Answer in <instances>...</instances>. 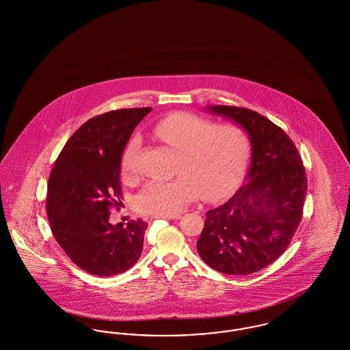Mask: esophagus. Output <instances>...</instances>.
<instances>
[{"label": "esophagus", "instance_id": "esophagus-1", "mask_svg": "<svg viewBox=\"0 0 350 350\" xmlns=\"http://www.w3.org/2000/svg\"><path fill=\"white\" fill-rule=\"evenodd\" d=\"M156 219H167V220H174V219H180L181 215H173V217H164V215H157L154 217Z\"/></svg>", "mask_w": 350, "mask_h": 350}]
</instances>
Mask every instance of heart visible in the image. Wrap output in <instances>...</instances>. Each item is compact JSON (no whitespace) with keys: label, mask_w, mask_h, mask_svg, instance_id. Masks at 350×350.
Listing matches in <instances>:
<instances>
[{"label":"heart","mask_w":350,"mask_h":350,"mask_svg":"<svg viewBox=\"0 0 350 350\" xmlns=\"http://www.w3.org/2000/svg\"><path fill=\"white\" fill-rule=\"evenodd\" d=\"M154 135L178 152L176 178L150 181L137 196V208L150 215H178L185 206L202 194L217 200L240 183L250 157L248 133L236 123H220L207 118L177 113L161 119ZM140 139L133 136L122 154V172L126 178L136 173V156Z\"/></svg>","instance_id":"obj_1"}]
</instances>
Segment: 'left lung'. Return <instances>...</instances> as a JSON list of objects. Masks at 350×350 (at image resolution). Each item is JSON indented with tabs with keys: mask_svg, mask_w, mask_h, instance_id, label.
I'll use <instances>...</instances> for the list:
<instances>
[{
	"mask_svg": "<svg viewBox=\"0 0 350 350\" xmlns=\"http://www.w3.org/2000/svg\"><path fill=\"white\" fill-rule=\"evenodd\" d=\"M250 135L247 183L206 213L197 241L200 258L223 274L247 275L273 264L299 226L307 176L299 152L281 127L245 107L208 106Z\"/></svg>",
	"mask_w": 350,
	"mask_h": 350,
	"instance_id": "8db88e82",
	"label": "left lung"
}]
</instances>
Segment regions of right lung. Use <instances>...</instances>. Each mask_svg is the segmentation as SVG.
<instances>
[{"label": "right lung", "instance_id": "add662e5", "mask_svg": "<svg viewBox=\"0 0 350 350\" xmlns=\"http://www.w3.org/2000/svg\"><path fill=\"white\" fill-rule=\"evenodd\" d=\"M150 107L120 109L90 118L73 133L51 170L46 210L51 231L73 264L111 277L137 262L148 224L109 221L123 197L122 153Z\"/></svg>", "mask_w": 350, "mask_h": 350}]
</instances>
